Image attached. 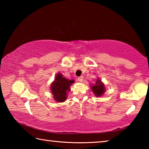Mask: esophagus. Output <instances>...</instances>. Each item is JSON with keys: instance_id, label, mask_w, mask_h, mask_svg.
Listing matches in <instances>:
<instances>
[{"instance_id": "34e87169", "label": "esophagus", "mask_w": 149, "mask_h": 149, "mask_svg": "<svg viewBox=\"0 0 149 149\" xmlns=\"http://www.w3.org/2000/svg\"><path fill=\"white\" fill-rule=\"evenodd\" d=\"M78 81H79V82H83V81H84V77L83 76H80L77 78Z\"/></svg>"}]
</instances>
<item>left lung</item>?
Instances as JSON below:
<instances>
[{"label":"left lung","mask_w":149,"mask_h":149,"mask_svg":"<svg viewBox=\"0 0 149 149\" xmlns=\"http://www.w3.org/2000/svg\"><path fill=\"white\" fill-rule=\"evenodd\" d=\"M91 89L94 93L96 97H101L106 91V88L104 86V84L102 82V81L99 79V77L97 78L96 80V82L95 84L90 85Z\"/></svg>","instance_id":"obj_1"}]
</instances>
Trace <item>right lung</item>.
<instances>
[{
  "label": "right lung",
  "mask_w": 149,
  "mask_h": 149,
  "mask_svg": "<svg viewBox=\"0 0 149 149\" xmlns=\"http://www.w3.org/2000/svg\"><path fill=\"white\" fill-rule=\"evenodd\" d=\"M74 82V79H67L61 73H57L54 80L50 85V91L55 101L64 102L68 97V93L70 91V86Z\"/></svg>",
  "instance_id": "obj_1"
}]
</instances>
